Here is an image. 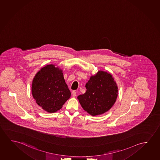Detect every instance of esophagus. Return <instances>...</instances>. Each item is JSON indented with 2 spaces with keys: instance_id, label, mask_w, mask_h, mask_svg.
<instances>
[{
  "instance_id": "34e87169",
  "label": "esophagus",
  "mask_w": 160,
  "mask_h": 160,
  "mask_svg": "<svg viewBox=\"0 0 160 160\" xmlns=\"http://www.w3.org/2000/svg\"><path fill=\"white\" fill-rule=\"evenodd\" d=\"M72 96H74V97H75L76 95V92L75 91H72Z\"/></svg>"
}]
</instances>
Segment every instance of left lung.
<instances>
[{
    "label": "left lung",
    "mask_w": 160,
    "mask_h": 160,
    "mask_svg": "<svg viewBox=\"0 0 160 160\" xmlns=\"http://www.w3.org/2000/svg\"><path fill=\"white\" fill-rule=\"evenodd\" d=\"M85 93L78 96L84 110L91 116L108 111L116 102L118 88L111 74L99 70L92 75L86 84Z\"/></svg>",
    "instance_id": "8db88e82"
}]
</instances>
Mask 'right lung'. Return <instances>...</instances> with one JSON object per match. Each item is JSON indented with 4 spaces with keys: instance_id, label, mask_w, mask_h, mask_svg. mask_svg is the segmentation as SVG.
<instances>
[{
    "instance_id": "1",
    "label": "right lung",
    "mask_w": 160,
    "mask_h": 160,
    "mask_svg": "<svg viewBox=\"0 0 160 160\" xmlns=\"http://www.w3.org/2000/svg\"><path fill=\"white\" fill-rule=\"evenodd\" d=\"M32 92L37 104L49 113L61 109L71 96L62 70L54 64L47 65L35 74Z\"/></svg>"
}]
</instances>
